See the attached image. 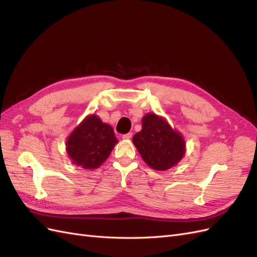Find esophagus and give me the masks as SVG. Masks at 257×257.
<instances>
[{
    "label": "esophagus",
    "instance_id": "obj_1",
    "mask_svg": "<svg viewBox=\"0 0 257 257\" xmlns=\"http://www.w3.org/2000/svg\"><path fill=\"white\" fill-rule=\"evenodd\" d=\"M132 137H133V134H132V133H127V134H124V135L122 136V138H123V139H126V141H127V139H131Z\"/></svg>",
    "mask_w": 257,
    "mask_h": 257
}]
</instances>
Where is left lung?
Returning <instances> with one entry per match:
<instances>
[{"label": "left lung", "mask_w": 257, "mask_h": 257, "mask_svg": "<svg viewBox=\"0 0 257 257\" xmlns=\"http://www.w3.org/2000/svg\"><path fill=\"white\" fill-rule=\"evenodd\" d=\"M133 143L144 161L151 168L166 170L176 165L185 152L182 136L154 113L143 118V130L133 137Z\"/></svg>", "instance_id": "8db88e82"}]
</instances>
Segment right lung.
<instances>
[{
	"label": "right lung",
	"instance_id": "add662e5",
	"mask_svg": "<svg viewBox=\"0 0 257 257\" xmlns=\"http://www.w3.org/2000/svg\"><path fill=\"white\" fill-rule=\"evenodd\" d=\"M116 143L112 127L92 114L68 137L66 150L74 164L85 169H94L109 157Z\"/></svg>",
	"mask_w": 257,
	"mask_h": 257
}]
</instances>
